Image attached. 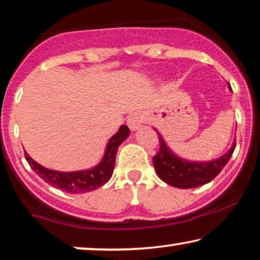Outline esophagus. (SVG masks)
<instances>
[{"mask_svg":"<svg viewBox=\"0 0 260 260\" xmlns=\"http://www.w3.org/2000/svg\"><path fill=\"white\" fill-rule=\"evenodd\" d=\"M144 121V115L141 114V112H134V114H131L129 116V118H127V125H129L131 130H137Z\"/></svg>","mask_w":260,"mask_h":260,"instance_id":"1","label":"esophagus"}]
</instances>
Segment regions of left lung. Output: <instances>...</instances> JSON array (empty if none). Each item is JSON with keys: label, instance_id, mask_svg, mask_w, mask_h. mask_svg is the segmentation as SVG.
I'll use <instances>...</instances> for the list:
<instances>
[{"label": "left lung", "instance_id": "obj_1", "mask_svg": "<svg viewBox=\"0 0 260 260\" xmlns=\"http://www.w3.org/2000/svg\"><path fill=\"white\" fill-rule=\"evenodd\" d=\"M158 139H159V150L152 158L153 167L163 182L179 189H191L211 182L228 164L236 148L235 141L230 151L218 159L208 163H194L175 156L165 145L159 134H158Z\"/></svg>", "mask_w": 260, "mask_h": 260}]
</instances>
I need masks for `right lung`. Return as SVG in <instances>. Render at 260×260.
Instances as JSON below:
<instances>
[{
    "mask_svg": "<svg viewBox=\"0 0 260 260\" xmlns=\"http://www.w3.org/2000/svg\"><path fill=\"white\" fill-rule=\"evenodd\" d=\"M130 130L126 125H122L118 133L112 136L107 145L105 155L101 163L91 170L78 172H59L49 170L35 160L24 151V157L30 168L39 175L44 182L51 186L66 191L68 193H82L99 189L111 178L115 168L116 153L121 143L129 136Z\"/></svg>",
    "mask_w": 260,
    "mask_h": 260,
    "instance_id": "obj_1",
    "label": "right lung"
}]
</instances>
